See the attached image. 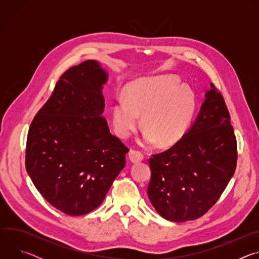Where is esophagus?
<instances>
[{
  "label": "esophagus",
  "instance_id": "1",
  "mask_svg": "<svg viewBox=\"0 0 259 259\" xmlns=\"http://www.w3.org/2000/svg\"><path fill=\"white\" fill-rule=\"evenodd\" d=\"M129 160L132 163H138L143 160V155L137 151H130L129 153Z\"/></svg>",
  "mask_w": 259,
  "mask_h": 259
}]
</instances>
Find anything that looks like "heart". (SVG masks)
<instances>
[{"label": "heart", "instance_id": "heart-1", "mask_svg": "<svg viewBox=\"0 0 259 259\" xmlns=\"http://www.w3.org/2000/svg\"><path fill=\"white\" fill-rule=\"evenodd\" d=\"M172 76L142 78L125 89L126 99L120 97L112 108V123L121 138H129L139 126L141 116L145 129L143 141L169 145L186 132L196 110L194 91L178 85Z\"/></svg>", "mask_w": 259, "mask_h": 259}]
</instances>
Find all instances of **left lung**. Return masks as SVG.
Here are the masks:
<instances>
[{
  "label": "left lung",
  "instance_id": "1",
  "mask_svg": "<svg viewBox=\"0 0 259 259\" xmlns=\"http://www.w3.org/2000/svg\"><path fill=\"white\" fill-rule=\"evenodd\" d=\"M192 127L172 147L150 159L147 196L173 223L203 216L224 193L237 165V140L223 95L210 84Z\"/></svg>",
  "mask_w": 259,
  "mask_h": 259
}]
</instances>
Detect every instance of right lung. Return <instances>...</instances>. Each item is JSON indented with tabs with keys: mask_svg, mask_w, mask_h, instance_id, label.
Wrapping results in <instances>:
<instances>
[{
	"mask_svg": "<svg viewBox=\"0 0 259 259\" xmlns=\"http://www.w3.org/2000/svg\"><path fill=\"white\" fill-rule=\"evenodd\" d=\"M107 78L96 60L70 67L28 130L26 171L45 200L67 215L97 208L126 164L129 150L102 116Z\"/></svg>",
	"mask_w": 259,
	"mask_h": 259,
	"instance_id": "right-lung-1",
	"label": "right lung"
}]
</instances>
